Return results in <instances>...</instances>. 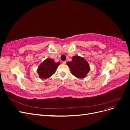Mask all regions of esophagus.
<instances>
[{
  "mask_svg": "<svg viewBox=\"0 0 130 130\" xmlns=\"http://www.w3.org/2000/svg\"><path fill=\"white\" fill-rule=\"evenodd\" d=\"M66 63H67V62H66V61H63L62 63H63V64H66Z\"/></svg>",
  "mask_w": 130,
  "mask_h": 130,
  "instance_id": "esophagus-1",
  "label": "esophagus"
}]
</instances>
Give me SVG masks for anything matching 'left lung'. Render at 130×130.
Returning a JSON list of instances; mask_svg holds the SVG:
<instances>
[{"mask_svg":"<svg viewBox=\"0 0 130 130\" xmlns=\"http://www.w3.org/2000/svg\"><path fill=\"white\" fill-rule=\"evenodd\" d=\"M73 75L78 78H84L89 72L90 68L88 62L84 58L74 56L71 62L67 63Z\"/></svg>","mask_w":130,"mask_h":130,"instance_id":"left-lung-1","label":"left lung"}]
</instances>
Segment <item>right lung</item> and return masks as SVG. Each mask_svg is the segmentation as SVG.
<instances>
[{"instance_id":"obj_1","label":"right lung","mask_w":130,"mask_h":130,"mask_svg":"<svg viewBox=\"0 0 130 130\" xmlns=\"http://www.w3.org/2000/svg\"><path fill=\"white\" fill-rule=\"evenodd\" d=\"M60 64V62L56 63L53 59L47 58L39 66L37 73L40 78H47L53 75Z\"/></svg>"}]
</instances>
